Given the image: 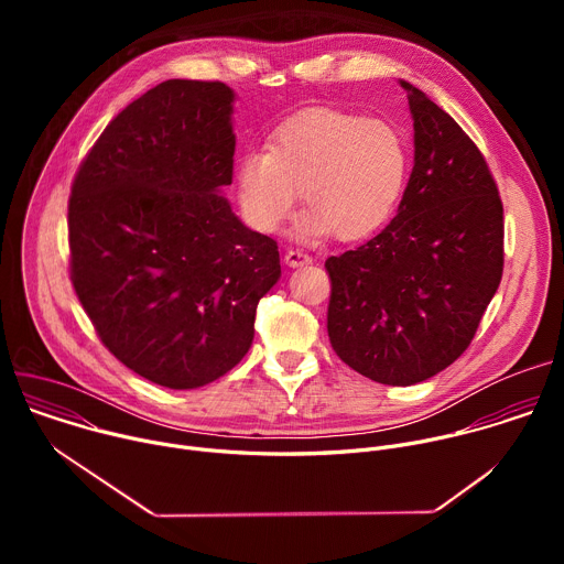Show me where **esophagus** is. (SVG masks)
<instances>
[{"mask_svg":"<svg viewBox=\"0 0 564 564\" xmlns=\"http://www.w3.org/2000/svg\"><path fill=\"white\" fill-rule=\"evenodd\" d=\"M283 261H285L288 268H301V265H310V263H312V257L305 254L303 250H288Z\"/></svg>","mask_w":564,"mask_h":564,"instance_id":"obj_1","label":"esophagus"}]
</instances>
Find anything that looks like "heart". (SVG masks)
<instances>
[{
  "mask_svg": "<svg viewBox=\"0 0 564 564\" xmlns=\"http://www.w3.org/2000/svg\"><path fill=\"white\" fill-rule=\"evenodd\" d=\"M409 178L404 138L383 120L333 109L285 122L268 151L238 163V205L250 227L276 234L294 214L299 192L310 212L301 238L335 229L344 240L366 238L388 223Z\"/></svg>",
  "mask_w": 564,
  "mask_h": 564,
  "instance_id": "heart-1",
  "label": "heart"
}]
</instances>
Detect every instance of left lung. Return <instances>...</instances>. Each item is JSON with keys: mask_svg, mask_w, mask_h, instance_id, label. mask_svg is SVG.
<instances>
[{"mask_svg": "<svg viewBox=\"0 0 564 564\" xmlns=\"http://www.w3.org/2000/svg\"><path fill=\"white\" fill-rule=\"evenodd\" d=\"M413 116L415 163L390 225L326 261L328 337L359 375L413 386L470 344L505 265V216L473 140L424 91L399 79Z\"/></svg>", "mask_w": 564, "mask_h": 564, "instance_id": "left-lung-1", "label": "left lung"}]
</instances>
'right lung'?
<instances>
[{
    "instance_id": "obj_1",
    "label": "right lung",
    "mask_w": 564,
    "mask_h": 564,
    "mask_svg": "<svg viewBox=\"0 0 564 564\" xmlns=\"http://www.w3.org/2000/svg\"><path fill=\"white\" fill-rule=\"evenodd\" d=\"M234 100L223 83L167 79L118 113L68 200L70 281L102 339L135 375L192 390L254 339L279 246L231 212Z\"/></svg>"
}]
</instances>
